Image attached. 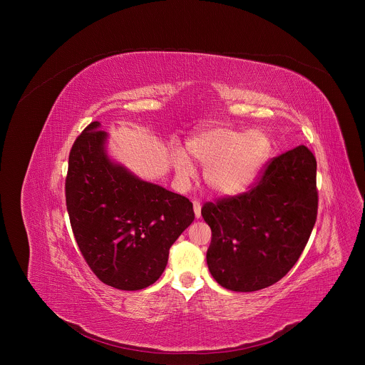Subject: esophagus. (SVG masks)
Returning <instances> with one entry per match:
<instances>
[{
	"mask_svg": "<svg viewBox=\"0 0 365 365\" xmlns=\"http://www.w3.org/2000/svg\"><path fill=\"white\" fill-rule=\"evenodd\" d=\"M200 207H202L200 202L199 200H193V211H195V217L196 218H200Z\"/></svg>",
	"mask_w": 365,
	"mask_h": 365,
	"instance_id": "34e87169",
	"label": "esophagus"
}]
</instances>
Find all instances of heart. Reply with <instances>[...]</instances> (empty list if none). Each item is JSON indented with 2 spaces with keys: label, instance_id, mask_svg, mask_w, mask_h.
<instances>
[{
  "label": "heart",
  "instance_id": "obj_1",
  "mask_svg": "<svg viewBox=\"0 0 365 365\" xmlns=\"http://www.w3.org/2000/svg\"><path fill=\"white\" fill-rule=\"evenodd\" d=\"M192 158L205 166V179L221 195H240L262 175L272 153L267 134L259 130L241 131L230 127L206 130L187 143ZM176 173L187 179L193 165L183 151H175Z\"/></svg>",
  "mask_w": 365,
  "mask_h": 365
}]
</instances>
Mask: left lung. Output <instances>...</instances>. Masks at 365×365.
<instances>
[{"mask_svg":"<svg viewBox=\"0 0 365 365\" xmlns=\"http://www.w3.org/2000/svg\"><path fill=\"white\" fill-rule=\"evenodd\" d=\"M212 240L206 263L232 292H255L284 277L303 252L318 215L317 159L297 145L272 159L259 180L200 211Z\"/></svg>","mask_w":365,"mask_h":365,"instance_id":"1","label":"left lung"}]
</instances>
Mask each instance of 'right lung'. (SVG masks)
Returning a JSON list of instances; mask_svg holds the SVG:
<instances>
[{
	"mask_svg": "<svg viewBox=\"0 0 365 365\" xmlns=\"http://www.w3.org/2000/svg\"><path fill=\"white\" fill-rule=\"evenodd\" d=\"M99 127L91 123L69 154L65 193L72 231L102 283L141 290L165 272L170 247L195 220L193 206L114 163L108 134Z\"/></svg>",
	"mask_w": 365,
	"mask_h": 365,
	"instance_id": "obj_1",
	"label": "right lung"
}]
</instances>
